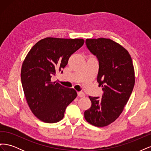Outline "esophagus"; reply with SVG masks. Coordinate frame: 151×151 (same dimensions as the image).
<instances>
[{
    "instance_id": "34e87169",
    "label": "esophagus",
    "mask_w": 151,
    "mask_h": 151,
    "mask_svg": "<svg viewBox=\"0 0 151 151\" xmlns=\"http://www.w3.org/2000/svg\"><path fill=\"white\" fill-rule=\"evenodd\" d=\"M77 95H78L79 97L83 98L85 96V94L83 92H77Z\"/></svg>"
}]
</instances>
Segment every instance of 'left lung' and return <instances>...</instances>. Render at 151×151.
Wrapping results in <instances>:
<instances>
[{
	"label": "left lung",
	"instance_id": "left-lung-1",
	"mask_svg": "<svg viewBox=\"0 0 151 151\" xmlns=\"http://www.w3.org/2000/svg\"><path fill=\"white\" fill-rule=\"evenodd\" d=\"M86 45L98 61L97 82L103 93L89 97L91 106L84 117L96 127L107 126L120 115L133 91V63L127 50L110 39H87Z\"/></svg>",
	"mask_w": 151,
	"mask_h": 151
}]
</instances>
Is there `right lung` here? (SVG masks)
<instances>
[{
  "instance_id": "right-lung-1",
  "label": "right lung",
  "mask_w": 151,
  "mask_h": 151,
  "mask_svg": "<svg viewBox=\"0 0 151 151\" xmlns=\"http://www.w3.org/2000/svg\"><path fill=\"white\" fill-rule=\"evenodd\" d=\"M83 39L47 38L33 47L22 63L21 79L26 101L31 111L45 123H56L64 116L67 106L77 92L52 82L62 72L72 55L84 45Z\"/></svg>"
}]
</instances>
